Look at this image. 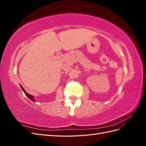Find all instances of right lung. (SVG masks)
<instances>
[{"label": "right lung", "mask_w": 146, "mask_h": 146, "mask_svg": "<svg viewBox=\"0 0 146 146\" xmlns=\"http://www.w3.org/2000/svg\"><path fill=\"white\" fill-rule=\"evenodd\" d=\"M20 86H21V89L23 90V91H24V93H25V94L26 96H27L28 97V98H29L30 99H31V100H32V101H33V102H35V99H33V96H32V95L29 94H28V93H27V92H26V91H25V90L24 89V88H23V86H22L21 85H20Z\"/></svg>", "instance_id": "add662e5"}]
</instances>
